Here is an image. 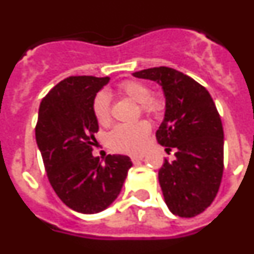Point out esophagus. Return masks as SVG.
I'll return each mask as SVG.
<instances>
[{
    "label": "esophagus",
    "mask_w": 254,
    "mask_h": 254,
    "mask_svg": "<svg viewBox=\"0 0 254 254\" xmlns=\"http://www.w3.org/2000/svg\"><path fill=\"white\" fill-rule=\"evenodd\" d=\"M131 159H132V163L137 164V163H140L141 160H142L143 155H133V156H132Z\"/></svg>",
    "instance_id": "1"
}]
</instances>
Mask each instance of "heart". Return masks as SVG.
Masks as SVG:
<instances>
[{
  "label": "heart",
  "mask_w": 254,
  "mask_h": 254,
  "mask_svg": "<svg viewBox=\"0 0 254 254\" xmlns=\"http://www.w3.org/2000/svg\"><path fill=\"white\" fill-rule=\"evenodd\" d=\"M118 93L140 104L142 114L156 117L164 108L160 96L150 95V89L142 82L126 81L120 85ZM93 113L100 125L105 126L111 122V108L107 94L100 93L93 102ZM150 133V126L146 122H137L133 125H120L114 127L108 134V145L114 151L123 154H137L143 149Z\"/></svg>",
  "instance_id": "obj_1"
}]
</instances>
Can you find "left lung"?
<instances>
[{
    "mask_svg": "<svg viewBox=\"0 0 254 254\" xmlns=\"http://www.w3.org/2000/svg\"><path fill=\"white\" fill-rule=\"evenodd\" d=\"M163 89L165 113L156 140L176 159L159 170L170 212L181 217L201 214L216 197L224 170V131L210 93L193 78L169 67L132 73Z\"/></svg>",
    "mask_w": 254,
    "mask_h": 254,
    "instance_id": "left-lung-1",
    "label": "left lung"
}]
</instances>
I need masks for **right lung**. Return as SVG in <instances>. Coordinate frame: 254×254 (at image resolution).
Segmentation results:
<instances>
[{"instance_id": "1", "label": "right lung", "mask_w": 254, "mask_h": 254, "mask_svg": "<svg viewBox=\"0 0 254 254\" xmlns=\"http://www.w3.org/2000/svg\"><path fill=\"white\" fill-rule=\"evenodd\" d=\"M109 77L71 76L56 85L39 107L35 140L49 183L60 199L80 214H98L113 203L132 161L126 155L93 156L99 125L96 93Z\"/></svg>"}]
</instances>
